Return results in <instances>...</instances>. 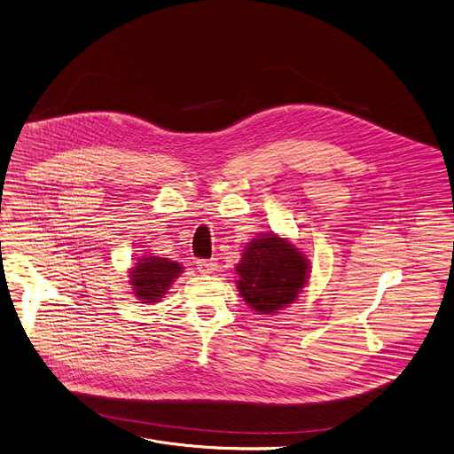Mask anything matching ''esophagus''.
Listing matches in <instances>:
<instances>
[{"label":"esophagus","instance_id":"1","mask_svg":"<svg viewBox=\"0 0 454 454\" xmlns=\"http://www.w3.org/2000/svg\"><path fill=\"white\" fill-rule=\"evenodd\" d=\"M196 269H198L201 274H212V272L217 269V260H215V258H210V260H198V262H196Z\"/></svg>","mask_w":454,"mask_h":454}]
</instances>
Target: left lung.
<instances>
[{
    "label": "left lung",
    "mask_w": 454,
    "mask_h": 454,
    "mask_svg": "<svg viewBox=\"0 0 454 454\" xmlns=\"http://www.w3.org/2000/svg\"><path fill=\"white\" fill-rule=\"evenodd\" d=\"M240 297L260 315H272L292 304L309 278L306 254L274 233L249 242L237 263Z\"/></svg>",
    "instance_id": "1"
}]
</instances>
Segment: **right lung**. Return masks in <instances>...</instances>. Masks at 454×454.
Returning <instances> with one entry per match:
<instances>
[{
	"mask_svg": "<svg viewBox=\"0 0 454 454\" xmlns=\"http://www.w3.org/2000/svg\"><path fill=\"white\" fill-rule=\"evenodd\" d=\"M182 274V267L168 258H139V262L130 269V285L134 295L141 304L159 302L173 285V281Z\"/></svg>",
	"mask_w": 454,
	"mask_h": 454,
	"instance_id": "add662e5",
	"label": "right lung"
}]
</instances>
